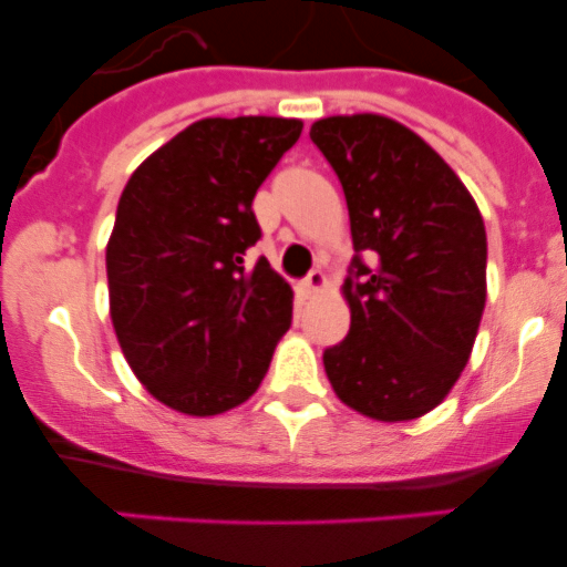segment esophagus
I'll return each instance as SVG.
<instances>
[{
	"mask_svg": "<svg viewBox=\"0 0 567 567\" xmlns=\"http://www.w3.org/2000/svg\"><path fill=\"white\" fill-rule=\"evenodd\" d=\"M323 287H326V275L320 272V269H311V272L303 278V289L309 295L311 292H320V289H323Z\"/></svg>",
	"mask_w": 567,
	"mask_h": 567,
	"instance_id": "esophagus-1",
	"label": "esophagus"
}]
</instances>
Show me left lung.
<instances>
[{
  "label": "left lung",
  "mask_w": 567,
  "mask_h": 567,
  "mask_svg": "<svg viewBox=\"0 0 567 567\" xmlns=\"http://www.w3.org/2000/svg\"><path fill=\"white\" fill-rule=\"evenodd\" d=\"M342 185L354 258L342 284L351 329L323 351L337 396L377 422L444 402L486 303V230L455 171L382 114L309 132Z\"/></svg>",
  "instance_id": "1"
}]
</instances>
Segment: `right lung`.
<instances>
[{
    "instance_id": "right-lung-1",
    "label": "right lung",
    "mask_w": 567,
    "mask_h": 567,
    "mask_svg": "<svg viewBox=\"0 0 567 567\" xmlns=\"http://www.w3.org/2000/svg\"><path fill=\"white\" fill-rule=\"evenodd\" d=\"M300 121L205 117L123 188L106 247L114 334L154 399L216 415L261 385L292 326V289L267 258L252 199L298 143Z\"/></svg>"
}]
</instances>
